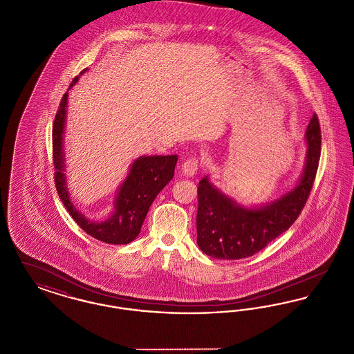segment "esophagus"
<instances>
[{"instance_id": "1", "label": "esophagus", "mask_w": 354, "mask_h": 354, "mask_svg": "<svg viewBox=\"0 0 354 354\" xmlns=\"http://www.w3.org/2000/svg\"><path fill=\"white\" fill-rule=\"evenodd\" d=\"M199 166H201V162H199L198 158H195V156L188 158L185 163L182 165V172H183V175L187 176V178L188 176H194L198 172Z\"/></svg>"}]
</instances>
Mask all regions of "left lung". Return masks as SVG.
I'll use <instances>...</instances> for the list:
<instances>
[{"label":"left lung","mask_w":354,"mask_h":354,"mask_svg":"<svg viewBox=\"0 0 354 354\" xmlns=\"http://www.w3.org/2000/svg\"><path fill=\"white\" fill-rule=\"evenodd\" d=\"M303 174L290 191L273 202L244 207L204 176L198 187V245L214 259L237 260L261 251L296 221L309 198L321 153V130L316 114L305 131Z\"/></svg>","instance_id":"obj_1"}]
</instances>
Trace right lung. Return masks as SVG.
Here are the masks:
<instances>
[{"instance_id": "1", "label": "right lung", "mask_w": 354, "mask_h": 354, "mask_svg": "<svg viewBox=\"0 0 354 354\" xmlns=\"http://www.w3.org/2000/svg\"><path fill=\"white\" fill-rule=\"evenodd\" d=\"M86 71H81L84 74ZM80 77H75L68 86L71 88ZM68 91L64 94L53 124V163L54 182L57 192L66 207L71 218L87 235L107 244H129L139 235L142 224L158 194L174 178L178 155L140 156L130 167V172L118 188L114 211L103 221L88 220L70 201L64 155V131L66 123Z\"/></svg>"}]
</instances>
